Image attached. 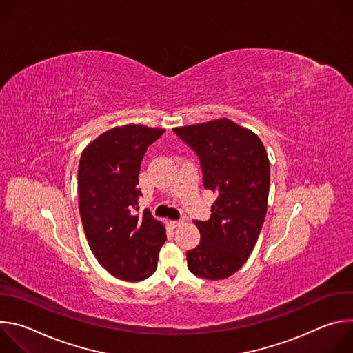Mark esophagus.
<instances>
[{
  "instance_id": "esophagus-1",
  "label": "esophagus",
  "mask_w": 353,
  "mask_h": 353,
  "mask_svg": "<svg viewBox=\"0 0 353 353\" xmlns=\"http://www.w3.org/2000/svg\"><path fill=\"white\" fill-rule=\"evenodd\" d=\"M170 223H172L173 228H180V226L184 223V221H183V219H179V221H172Z\"/></svg>"
}]
</instances>
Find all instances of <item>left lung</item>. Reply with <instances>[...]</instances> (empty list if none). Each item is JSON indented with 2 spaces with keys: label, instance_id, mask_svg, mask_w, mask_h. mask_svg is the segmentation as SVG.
I'll return each mask as SVG.
<instances>
[{
  "label": "left lung",
  "instance_id": "left-lung-1",
  "mask_svg": "<svg viewBox=\"0 0 353 353\" xmlns=\"http://www.w3.org/2000/svg\"><path fill=\"white\" fill-rule=\"evenodd\" d=\"M196 157L204 187L216 194L211 218L194 221L201 240L187 251L188 270L225 279L243 267L261 232L268 204L270 161L261 139L229 119L173 128Z\"/></svg>",
  "mask_w": 353,
  "mask_h": 353
}]
</instances>
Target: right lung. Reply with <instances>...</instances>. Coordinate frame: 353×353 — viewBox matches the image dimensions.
<instances>
[{
    "label": "right lung",
    "instance_id": "add662e5",
    "mask_svg": "<svg viewBox=\"0 0 353 353\" xmlns=\"http://www.w3.org/2000/svg\"><path fill=\"white\" fill-rule=\"evenodd\" d=\"M163 128L127 124L92 141L81 155L78 199L83 230L99 264L113 276L138 282L152 275L166 241L165 226L138 211L142 158Z\"/></svg>",
    "mask_w": 353,
    "mask_h": 353
}]
</instances>
